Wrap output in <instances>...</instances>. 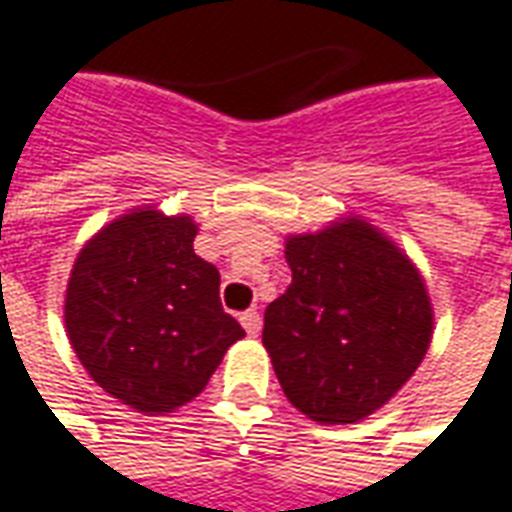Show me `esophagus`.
<instances>
[{
	"instance_id": "34e87169",
	"label": "esophagus",
	"mask_w": 512,
	"mask_h": 512,
	"mask_svg": "<svg viewBox=\"0 0 512 512\" xmlns=\"http://www.w3.org/2000/svg\"><path fill=\"white\" fill-rule=\"evenodd\" d=\"M239 322H242V328L250 333V336H256V333L262 331V314L256 311V308H250V311H245L242 317H239Z\"/></svg>"
}]
</instances>
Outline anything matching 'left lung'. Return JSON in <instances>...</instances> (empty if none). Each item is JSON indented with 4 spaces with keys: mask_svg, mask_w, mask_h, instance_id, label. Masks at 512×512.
Segmentation results:
<instances>
[{
    "mask_svg": "<svg viewBox=\"0 0 512 512\" xmlns=\"http://www.w3.org/2000/svg\"><path fill=\"white\" fill-rule=\"evenodd\" d=\"M292 284L264 311L262 342L286 400L320 424H353L408 383L433 336L413 262L361 217L286 237Z\"/></svg>",
    "mask_w": 512,
    "mask_h": 512,
    "instance_id": "1",
    "label": "left lung"
}]
</instances>
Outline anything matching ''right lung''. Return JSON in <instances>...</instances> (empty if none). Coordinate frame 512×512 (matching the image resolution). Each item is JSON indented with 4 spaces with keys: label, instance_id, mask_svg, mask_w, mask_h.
<instances>
[{
    "label": "right lung",
    "instance_id": "obj_1",
    "mask_svg": "<svg viewBox=\"0 0 512 512\" xmlns=\"http://www.w3.org/2000/svg\"><path fill=\"white\" fill-rule=\"evenodd\" d=\"M190 215L140 206L85 242L65 289V331L115 400L157 416L198 397L245 331L220 303V273L195 256Z\"/></svg>",
    "mask_w": 512,
    "mask_h": 512
}]
</instances>
